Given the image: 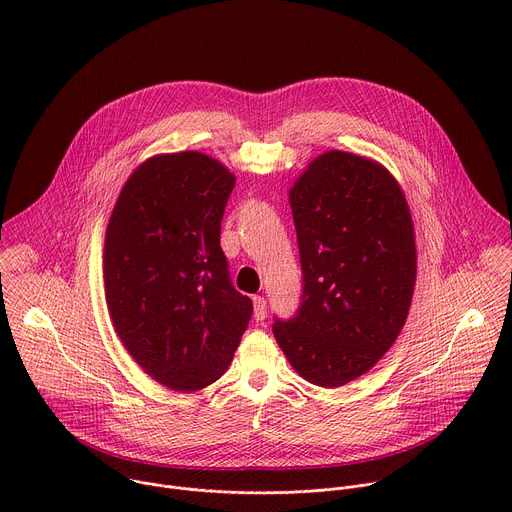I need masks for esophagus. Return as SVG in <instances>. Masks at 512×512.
<instances>
[{"instance_id": "obj_1", "label": "esophagus", "mask_w": 512, "mask_h": 512, "mask_svg": "<svg viewBox=\"0 0 512 512\" xmlns=\"http://www.w3.org/2000/svg\"><path fill=\"white\" fill-rule=\"evenodd\" d=\"M253 314H255L257 322H263L267 318V302H265V298H261V296L253 298Z\"/></svg>"}]
</instances>
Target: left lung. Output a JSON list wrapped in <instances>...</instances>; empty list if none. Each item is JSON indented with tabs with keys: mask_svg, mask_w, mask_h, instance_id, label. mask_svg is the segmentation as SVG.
Segmentation results:
<instances>
[{
	"mask_svg": "<svg viewBox=\"0 0 512 512\" xmlns=\"http://www.w3.org/2000/svg\"><path fill=\"white\" fill-rule=\"evenodd\" d=\"M302 296L273 336L306 381L340 387L367 373L399 336L417 257L407 200L377 162L348 152L314 160L289 190Z\"/></svg>",
	"mask_w": 512,
	"mask_h": 512,
	"instance_id": "obj_1",
	"label": "left lung"
}]
</instances>
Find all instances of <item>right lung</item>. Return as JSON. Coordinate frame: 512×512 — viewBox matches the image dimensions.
Segmentation results:
<instances>
[{"instance_id": "obj_1", "label": "right lung", "mask_w": 512, "mask_h": 512, "mask_svg": "<svg viewBox=\"0 0 512 512\" xmlns=\"http://www.w3.org/2000/svg\"><path fill=\"white\" fill-rule=\"evenodd\" d=\"M235 176L182 152L141 164L125 182L105 237V296L139 367L174 391L221 377L253 314L231 281L221 221Z\"/></svg>"}]
</instances>
